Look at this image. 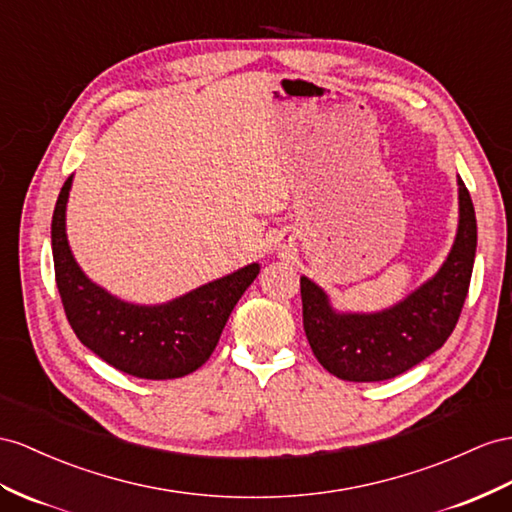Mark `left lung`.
<instances>
[{"mask_svg": "<svg viewBox=\"0 0 512 512\" xmlns=\"http://www.w3.org/2000/svg\"><path fill=\"white\" fill-rule=\"evenodd\" d=\"M476 212L458 177V229L432 279L398 305L376 313L333 309L320 285L300 277L303 326L313 355L342 381L376 383L398 376L439 350L454 331L476 257Z\"/></svg>", "mask_w": 512, "mask_h": 512, "instance_id": "1", "label": "left lung"}]
</instances>
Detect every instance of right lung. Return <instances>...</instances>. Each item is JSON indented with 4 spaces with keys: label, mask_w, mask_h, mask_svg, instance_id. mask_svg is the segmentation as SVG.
I'll return each mask as SVG.
<instances>
[{
    "label": "right lung",
    "mask_w": 512,
    "mask_h": 512,
    "mask_svg": "<svg viewBox=\"0 0 512 512\" xmlns=\"http://www.w3.org/2000/svg\"><path fill=\"white\" fill-rule=\"evenodd\" d=\"M73 177L64 181L51 218L56 285L77 339L112 368L166 381L181 378L212 357L235 303L251 285L259 264L205 283L164 305H134L90 281L69 248L67 201Z\"/></svg>",
    "instance_id": "obj_1"
}]
</instances>
